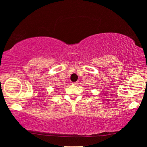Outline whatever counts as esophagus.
Returning <instances> with one entry per match:
<instances>
[{
  "instance_id": "34e87169",
  "label": "esophagus",
  "mask_w": 147,
  "mask_h": 147,
  "mask_svg": "<svg viewBox=\"0 0 147 147\" xmlns=\"http://www.w3.org/2000/svg\"><path fill=\"white\" fill-rule=\"evenodd\" d=\"M73 85H77V84H78V82H74V83H73Z\"/></svg>"
}]
</instances>
